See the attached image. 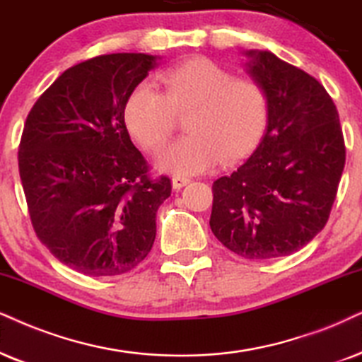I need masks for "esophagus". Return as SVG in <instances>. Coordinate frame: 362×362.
Here are the masks:
<instances>
[{
  "instance_id": "esophagus-1",
  "label": "esophagus",
  "mask_w": 362,
  "mask_h": 362,
  "mask_svg": "<svg viewBox=\"0 0 362 362\" xmlns=\"http://www.w3.org/2000/svg\"><path fill=\"white\" fill-rule=\"evenodd\" d=\"M187 184H190V178L189 177H180V175H175L172 178V185L175 190H180L182 187H185Z\"/></svg>"
}]
</instances>
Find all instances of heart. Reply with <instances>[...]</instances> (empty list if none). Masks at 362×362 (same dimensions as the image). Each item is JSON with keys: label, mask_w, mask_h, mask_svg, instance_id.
<instances>
[{"label": "heart", "mask_w": 362, "mask_h": 362, "mask_svg": "<svg viewBox=\"0 0 362 362\" xmlns=\"http://www.w3.org/2000/svg\"><path fill=\"white\" fill-rule=\"evenodd\" d=\"M163 91L140 83L128 93L123 118L139 145L155 152L184 115L190 132L160 153L158 165L175 175L207 170L218 160L235 162L262 139L269 95L260 81L237 78L209 58H192L160 75Z\"/></svg>", "instance_id": "heart-1"}]
</instances>
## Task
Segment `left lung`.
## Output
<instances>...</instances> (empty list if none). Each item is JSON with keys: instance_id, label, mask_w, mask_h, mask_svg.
Here are the masks:
<instances>
[{"instance_id": "left-lung-1", "label": "left lung", "mask_w": 362, "mask_h": 362, "mask_svg": "<svg viewBox=\"0 0 362 362\" xmlns=\"http://www.w3.org/2000/svg\"><path fill=\"white\" fill-rule=\"evenodd\" d=\"M269 95L267 130L244 165L214 182L210 228L244 259L291 255L327 223L346 163L339 113L326 88L269 52H249Z\"/></svg>"}]
</instances>
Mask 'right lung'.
Instances as JSON below:
<instances>
[{
	"label": "right lung",
	"mask_w": 362,
	"mask_h": 362,
	"mask_svg": "<svg viewBox=\"0 0 362 362\" xmlns=\"http://www.w3.org/2000/svg\"><path fill=\"white\" fill-rule=\"evenodd\" d=\"M155 65L112 53L68 68L26 117L18 168L31 226L59 262L120 276L147 257L170 177H153L128 135L123 107Z\"/></svg>",
	"instance_id": "obj_1"
}]
</instances>
